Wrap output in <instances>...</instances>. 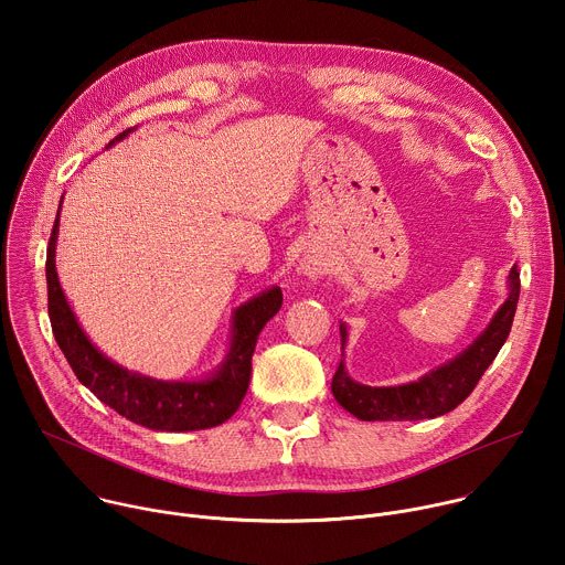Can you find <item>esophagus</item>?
<instances>
[{"mask_svg": "<svg viewBox=\"0 0 565 565\" xmlns=\"http://www.w3.org/2000/svg\"><path fill=\"white\" fill-rule=\"evenodd\" d=\"M301 273L306 275V277H310V279H319V277H324V273H327V268H324V264H319V262H303L301 264Z\"/></svg>", "mask_w": 565, "mask_h": 565, "instance_id": "1", "label": "esophagus"}]
</instances>
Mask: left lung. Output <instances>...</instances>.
Instances as JSON below:
<instances>
[{
    "mask_svg": "<svg viewBox=\"0 0 565 565\" xmlns=\"http://www.w3.org/2000/svg\"><path fill=\"white\" fill-rule=\"evenodd\" d=\"M519 270L512 266L508 275V299L490 319V324L462 353L449 362L425 373L416 382L397 386H369L355 382L344 364V347L349 340V329L342 321V362L333 375L331 391L340 405L360 420H425L438 418L454 412L460 402L473 391L480 375L494 362L501 347L505 344L516 303H519Z\"/></svg>",
    "mask_w": 565,
    "mask_h": 565,
    "instance_id": "obj_1",
    "label": "left lung"
}]
</instances>
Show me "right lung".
<instances>
[{"label":"right lung","mask_w":565,"mask_h":565,"mask_svg":"<svg viewBox=\"0 0 565 565\" xmlns=\"http://www.w3.org/2000/svg\"><path fill=\"white\" fill-rule=\"evenodd\" d=\"M131 131L134 129L118 134L107 147L120 142ZM60 207L46 253L49 317L55 342L62 349L77 380L100 402H105L107 407H111L127 420L153 431L210 429L232 418L248 391L253 369L250 362L259 333L281 308V288H266L257 297L234 308L227 353L210 375L199 380H156L129 371L107 358L87 338L60 286L55 270Z\"/></svg>","instance_id":"1"}]
</instances>
